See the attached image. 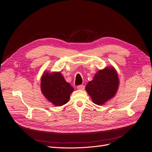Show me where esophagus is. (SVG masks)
Returning a JSON list of instances; mask_svg holds the SVG:
<instances>
[{
	"mask_svg": "<svg viewBox=\"0 0 152 152\" xmlns=\"http://www.w3.org/2000/svg\"><path fill=\"white\" fill-rule=\"evenodd\" d=\"M85 88V86L84 85H80L77 87V89L79 90H84Z\"/></svg>",
	"mask_w": 152,
	"mask_h": 152,
	"instance_id": "1",
	"label": "esophagus"
}]
</instances>
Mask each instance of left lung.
Masks as SVG:
<instances>
[{
  "label": "left lung",
  "instance_id": "obj_1",
  "mask_svg": "<svg viewBox=\"0 0 152 152\" xmlns=\"http://www.w3.org/2000/svg\"><path fill=\"white\" fill-rule=\"evenodd\" d=\"M119 83L117 72L110 66L99 70L86 85V91L95 104L102 105L115 96Z\"/></svg>",
  "mask_w": 152,
  "mask_h": 152
}]
</instances>
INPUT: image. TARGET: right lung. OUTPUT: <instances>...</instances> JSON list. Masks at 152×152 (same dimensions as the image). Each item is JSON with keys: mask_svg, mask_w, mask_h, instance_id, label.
I'll return each instance as SVG.
<instances>
[{"mask_svg": "<svg viewBox=\"0 0 152 152\" xmlns=\"http://www.w3.org/2000/svg\"><path fill=\"white\" fill-rule=\"evenodd\" d=\"M41 90L48 101L60 107L68 102L75 89L65 81L60 71L50 73L45 71L41 79Z\"/></svg>", "mask_w": 152, "mask_h": 152, "instance_id": "right-lung-1", "label": "right lung"}]
</instances>
